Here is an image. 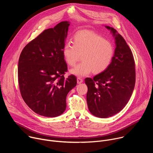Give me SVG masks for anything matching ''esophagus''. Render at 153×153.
<instances>
[{
  "label": "esophagus",
  "mask_w": 153,
  "mask_h": 153,
  "mask_svg": "<svg viewBox=\"0 0 153 153\" xmlns=\"http://www.w3.org/2000/svg\"><path fill=\"white\" fill-rule=\"evenodd\" d=\"M77 82L78 83H81L83 82V79L81 77H78L77 79Z\"/></svg>",
  "instance_id": "1"
}]
</instances>
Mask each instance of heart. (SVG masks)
<instances>
[{
	"label": "heart",
	"instance_id": "heart-1",
	"mask_svg": "<svg viewBox=\"0 0 153 153\" xmlns=\"http://www.w3.org/2000/svg\"><path fill=\"white\" fill-rule=\"evenodd\" d=\"M112 43L102 36L90 31H81L73 37V45L68 42L62 50L63 59L70 67L77 61L82 62L71 70L77 76H85L91 73L99 74L106 70L114 56Z\"/></svg>",
	"mask_w": 153,
	"mask_h": 153
}]
</instances>
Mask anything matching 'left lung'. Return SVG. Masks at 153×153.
Instances as JSON below:
<instances>
[{
	"label": "left lung",
	"instance_id": "1",
	"mask_svg": "<svg viewBox=\"0 0 153 153\" xmlns=\"http://www.w3.org/2000/svg\"><path fill=\"white\" fill-rule=\"evenodd\" d=\"M115 36L116 48L112 62L103 72L93 79L86 77V101L91 113L106 118L119 113L128 102L136 82L135 62L123 37L106 26Z\"/></svg>",
	"mask_w": 153,
	"mask_h": 153
}]
</instances>
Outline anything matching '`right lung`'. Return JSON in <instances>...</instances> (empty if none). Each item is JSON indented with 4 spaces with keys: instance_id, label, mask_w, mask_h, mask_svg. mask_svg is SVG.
<instances>
[{
    "instance_id": "add662e5",
    "label": "right lung",
    "mask_w": 153,
    "mask_h": 153,
    "mask_svg": "<svg viewBox=\"0 0 153 153\" xmlns=\"http://www.w3.org/2000/svg\"><path fill=\"white\" fill-rule=\"evenodd\" d=\"M69 25L64 21L44 30L28 43L19 57L21 96L34 112L43 116L61 115L67 107L68 93L77 84L74 75L64 77L68 67L62 50Z\"/></svg>"
}]
</instances>
